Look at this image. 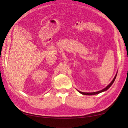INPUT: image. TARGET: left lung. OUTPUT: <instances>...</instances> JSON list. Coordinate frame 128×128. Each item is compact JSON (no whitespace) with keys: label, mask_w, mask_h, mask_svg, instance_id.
Masks as SVG:
<instances>
[{"label":"left lung","mask_w":128,"mask_h":128,"mask_svg":"<svg viewBox=\"0 0 128 128\" xmlns=\"http://www.w3.org/2000/svg\"><path fill=\"white\" fill-rule=\"evenodd\" d=\"M116 75L115 77L114 78L113 80L112 81V82H111L109 84V85H108L107 87H106V88H104V89L102 90H100V91H97V92H88H88H81V91H78L79 92L80 94H85V95H94V94H98L100 93V92H103V91H106V90H108V88H110V87L111 86H112V84H113L114 81V80H115V79H116Z\"/></svg>","instance_id":"1"}]
</instances>
